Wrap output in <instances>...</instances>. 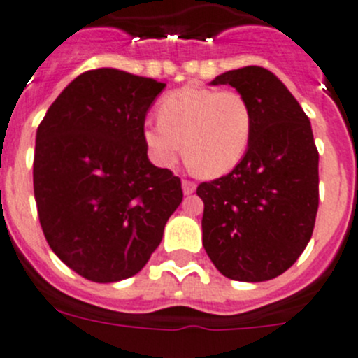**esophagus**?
I'll list each match as a JSON object with an SVG mask.
<instances>
[{
	"label": "esophagus",
	"instance_id": "esophagus-1",
	"mask_svg": "<svg viewBox=\"0 0 358 358\" xmlns=\"http://www.w3.org/2000/svg\"><path fill=\"white\" fill-rule=\"evenodd\" d=\"M194 189H196V184H194L193 180L182 179V191H184V194L194 193Z\"/></svg>",
	"mask_w": 358,
	"mask_h": 358
}]
</instances>
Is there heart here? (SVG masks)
<instances>
[{
	"instance_id": "heart-1",
	"label": "heart",
	"mask_w": 358,
	"mask_h": 358,
	"mask_svg": "<svg viewBox=\"0 0 358 358\" xmlns=\"http://www.w3.org/2000/svg\"><path fill=\"white\" fill-rule=\"evenodd\" d=\"M254 136V111L238 90L187 87L158 104V122H148L143 139L151 160L171 167L184 148L187 165L207 178L228 174L245 157Z\"/></svg>"
}]
</instances>
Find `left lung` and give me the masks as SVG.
I'll list each match as a JSON object with an SVG mask.
<instances>
[{
    "label": "left lung",
    "mask_w": 358,
    "mask_h": 358,
    "mask_svg": "<svg viewBox=\"0 0 358 358\" xmlns=\"http://www.w3.org/2000/svg\"><path fill=\"white\" fill-rule=\"evenodd\" d=\"M249 99L254 136L229 174L201 182L203 247L224 277L264 282L287 271L311 238L318 210V151L308 116L271 71L215 76Z\"/></svg>",
    "instance_id": "1"
}]
</instances>
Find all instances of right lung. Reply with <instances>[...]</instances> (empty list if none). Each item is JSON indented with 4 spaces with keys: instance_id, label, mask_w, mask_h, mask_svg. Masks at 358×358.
Segmentation results:
<instances>
[{
    "instance_id": "obj_1",
    "label": "right lung",
    "mask_w": 358,
    "mask_h": 358,
    "mask_svg": "<svg viewBox=\"0 0 358 358\" xmlns=\"http://www.w3.org/2000/svg\"><path fill=\"white\" fill-rule=\"evenodd\" d=\"M165 83L101 67L71 81L36 132L33 182L48 245L109 284L150 261L182 201L180 179L148 160L146 113Z\"/></svg>"
}]
</instances>
